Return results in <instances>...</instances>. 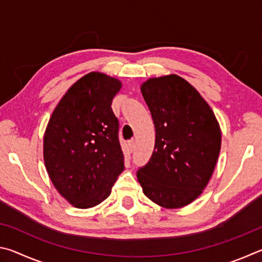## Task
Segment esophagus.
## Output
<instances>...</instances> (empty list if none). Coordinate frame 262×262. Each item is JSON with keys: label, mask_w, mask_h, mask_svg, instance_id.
<instances>
[{"label": "esophagus", "mask_w": 262, "mask_h": 262, "mask_svg": "<svg viewBox=\"0 0 262 262\" xmlns=\"http://www.w3.org/2000/svg\"><path fill=\"white\" fill-rule=\"evenodd\" d=\"M128 147H129L130 151H133V150H134V148H135V142H134V140L128 141Z\"/></svg>", "instance_id": "1"}]
</instances>
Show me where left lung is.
I'll return each mask as SVG.
<instances>
[{
  "instance_id": "8db88e82",
  "label": "left lung",
  "mask_w": 262,
  "mask_h": 262,
  "mask_svg": "<svg viewBox=\"0 0 262 262\" xmlns=\"http://www.w3.org/2000/svg\"><path fill=\"white\" fill-rule=\"evenodd\" d=\"M156 139L150 161L137 171L143 193L173 209L194 201L209 181L221 150V128L196 89L178 75L141 86Z\"/></svg>"
}]
</instances>
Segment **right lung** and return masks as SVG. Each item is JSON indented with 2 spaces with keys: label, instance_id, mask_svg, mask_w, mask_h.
Here are the masks:
<instances>
[{
  "label": "right lung",
  "instance_id": "right-lung-1",
  "mask_svg": "<svg viewBox=\"0 0 262 262\" xmlns=\"http://www.w3.org/2000/svg\"><path fill=\"white\" fill-rule=\"evenodd\" d=\"M121 82L89 73L69 88L43 136V161L53 185L76 208L108 198L125 168L119 121L112 107Z\"/></svg>",
  "mask_w": 262,
  "mask_h": 262
}]
</instances>
